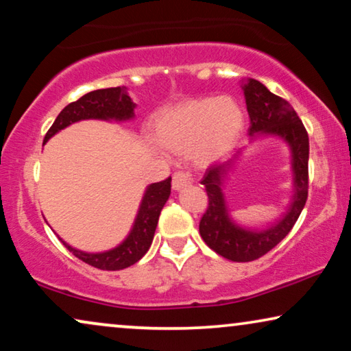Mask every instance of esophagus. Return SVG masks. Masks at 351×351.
<instances>
[{"instance_id":"34e87169","label":"esophagus","mask_w":351,"mask_h":351,"mask_svg":"<svg viewBox=\"0 0 351 351\" xmlns=\"http://www.w3.org/2000/svg\"><path fill=\"white\" fill-rule=\"evenodd\" d=\"M189 184H191V177L189 172H185V171L174 172V176H172V189L180 190Z\"/></svg>"}]
</instances>
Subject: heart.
<instances>
[{"label":"heart","instance_id":"1","mask_svg":"<svg viewBox=\"0 0 351 351\" xmlns=\"http://www.w3.org/2000/svg\"><path fill=\"white\" fill-rule=\"evenodd\" d=\"M244 126L238 104L230 97L186 100L160 113L153 123V136L171 150L191 148L195 160L208 162L227 152Z\"/></svg>","mask_w":351,"mask_h":351}]
</instances>
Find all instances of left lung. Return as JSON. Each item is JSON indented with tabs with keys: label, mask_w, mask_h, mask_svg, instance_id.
Segmentation results:
<instances>
[{
	"label": "left lung",
	"mask_w": 351,
	"mask_h": 351,
	"mask_svg": "<svg viewBox=\"0 0 351 351\" xmlns=\"http://www.w3.org/2000/svg\"><path fill=\"white\" fill-rule=\"evenodd\" d=\"M251 119L247 132L271 134L291 147L295 195L291 208L280 222L262 232H251L232 222L222 193V182L232 169L237 152L230 160L215 162L204 172L201 184L208 193V209L199 220V234L208 246L232 262H251L265 256L294 227L308 196V134L287 100L270 93L261 81L249 80L243 86Z\"/></svg>",
	"instance_id": "1"
}]
</instances>
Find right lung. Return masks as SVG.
Wrapping results in <instances>:
<instances>
[{
    "label": "right lung",
    "mask_w": 351,
    "mask_h": 351,
    "mask_svg": "<svg viewBox=\"0 0 351 351\" xmlns=\"http://www.w3.org/2000/svg\"><path fill=\"white\" fill-rule=\"evenodd\" d=\"M134 107L131 97L128 95L126 86H118V88L97 89L93 93L84 94L76 102H71L59 113L56 121L52 123L49 131L46 132L45 142L57 134L62 129L70 126L81 119H131L134 117ZM171 195V177L156 182L148 186L145 195H143L142 204L138 208V214L134 222V227L129 237L119 244L118 247L107 252L88 254L78 249L71 247L65 241L64 246L78 257L80 261L88 263L90 267L100 268V270H123L134 265L145 256L152 246L155 230L160 219L162 206L166 204Z\"/></svg>",
    "instance_id": "add662e5"
}]
</instances>
